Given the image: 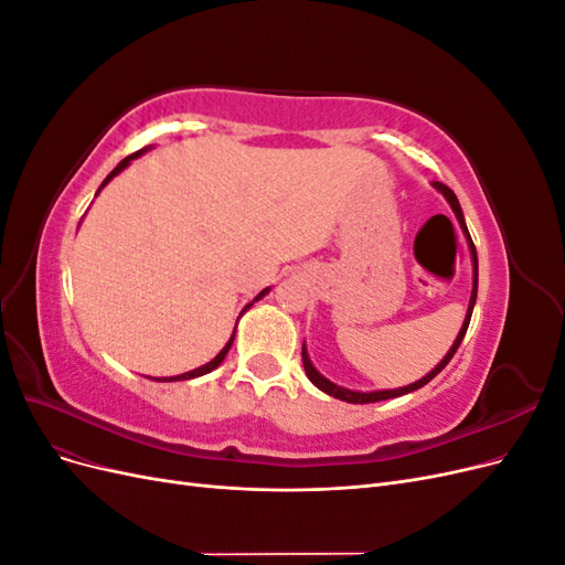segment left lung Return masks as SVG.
<instances>
[{
  "mask_svg": "<svg viewBox=\"0 0 565 565\" xmlns=\"http://www.w3.org/2000/svg\"><path fill=\"white\" fill-rule=\"evenodd\" d=\"M434 185L438 188V191L446 195V200L450 202V207H452V212H455V216H457V221H459V226H461V231H465V235L469 237V247H471V262H473V289H471V301H469V311H467V318H465V324H461V330H459V334H457V339H455V344H452V349L448 351V355L443 358V361L426 374V377H422L419 382H415V384H409V386H403V388H393V391H370V393H361V391H349V388H341V386H337V384H332L330 380H324L322 374L311 365V358H309V353H306V347L301 349V361H303V370H306V377H309L320 391H324V393H330V396H334V398H339V401H347V403H377V401H388V398H398V396H403V393H409V391H417V388H422L424 384H429L436 374L446 367L450 361H452V355L457 353V349H459V344H461V339H465V334H467V328H469V320H471V311H473V303H476V292H478V256H476V247H473V241H471V235H469V231H467V224H465V214H461V207H459V200H457V195L450 191V188L446 185V183H440V181H434Z\"/></svg>",
  "mask_w": 565,
  "mask_h": 565,
  "instance_id": "8db88e82",
  "label": "left lung"
}]
</instances>
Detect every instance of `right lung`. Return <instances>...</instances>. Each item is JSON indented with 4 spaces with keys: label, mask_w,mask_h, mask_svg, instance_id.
<instances>
[{
    "label": "right lung",
    "mask_w": 565,
    "mask_h": 565,
    "mask_svg": "<svg viewBox=\"0 0 565 565\" xmlns=\"http://www.w3.org/2000/svg\"><path fill=\"white\" fill-rule=\"evenodd\" d=\"M141 152H143V150H136V152H131V156H129V158H125L122 162H119V164H117V167L113 169V172H110V174L106 177V181H104V183H100V188H104V185H106V183H108V181H110L113 177H117L119 172H122V169H125V167H127V164H129V162H131L134 158H139V156H141ZM100 188H98V191H100ZM266 292H268V289H264V292H262L259 297H256L254 301H259V299H262V297H264ZM249 306H252V303H247V306H245V311L249 309ZM233 337H235V334H233ZM233 337H231V341H228V344H226L224 349H221V351H218V355L214 358V361H210L207 365H202V367H195V370H191V372H183V374H179V377H169V380H162V382H181V380H193V377H202V374H207V372H212V370H214V367H218V365H221V361H224V358H226V353H228V349H231V344H233ZM158 382H160V380H158Z\"/></svg>",
    "instance_id": "right-lung-1"
}]
</instances>
